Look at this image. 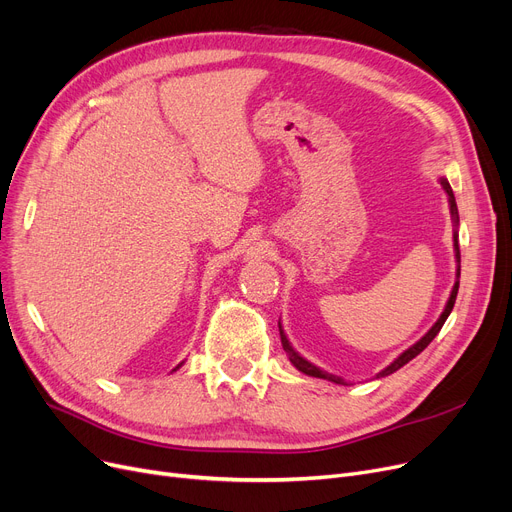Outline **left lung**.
<instances>
[{
	"label": "left lung",
	"mask_w": 512,
	"mask_h": 512,
	"mask_svg": "<svg viewBox=\"0 0 512 512\" xmlns=\"http://www.w3.org/2000/svg\"><path fill=\"white\" fill-rule=\"evenodd\" d=\"M441 186H443V190L448 192V198H450V213H452V219H454V224L458 226V207H456V198H454V192H452V188H450V184H448V180H443L441 177ZM454 251H456V261H458V270H456V276L460 278V247H458V232L454 230ZM458 280H456V284H454V288H452V295H450V299H448V303H446V309L441 311V316H439V320L431 326V330L427 332L425 337H422L418 343H414L410 349H406L402 355H399V358L395 360V362H391L383 372H379V376H387V374H393L395 370H399L402 368L404 364H408L410 360H414L416 355L425 349L435 337H437V332L441 330V326L446 324V320H448V316H450V311H452V307H454V303H456V295H458ZM280 326V324H278ZM280 339H282V347H284V351H286V355H288V360L293 362V366L297 368V370H301L303 374H309V376H316V379H326V381H332V383H337V385H347L341 376H335V374H328V372H324V370H320L318 366H314V364H309L307 360H303L301 355L291 347V343H288V339H286V335L282 332V326H280Z\"/></svg>",
	"instance_id": "left-lung-1"
}]
</instances>
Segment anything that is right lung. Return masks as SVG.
Instances as JSON below:
<instances>
[{"label": "right lung", "instance_id": "obj_1", "mask_svg": "<svg viewBox=\"0 0 512 512\" xmlns=\"http://www.w3.org/2000/svg\"><path fill=\"white\" fill-rule=\"evenodd\" d=\"M177 368H180V366H177Z\"/></svg>", "mask_w": 512, "mask_h": 512}]
</instances>
